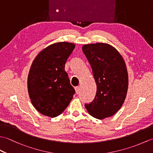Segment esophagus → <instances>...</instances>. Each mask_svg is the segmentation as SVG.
I'll list each match as a JSON object with an SVG mask.
<instances>
[{"label": "esophagus", "mask_w": 153, "mask_h": 153, "mask_svg": "<svg viewBox=\"0 0 153 153\" xmlns=\"http://www.w3.org/2000/svg\"><path fill=\"white\" fill-rule=\"evenodd\" d=\"M75 90H76V92L77 94H79L80 93V87L77 86L75 87Z\"/></svg>", "instance_id": "1"}]
</instances>
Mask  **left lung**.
<instances>
[{
  "mask_svg": "<svg viewBox=\"0 0 153 153\" xmlns=\"http://www.w3.org/2000/svg\"><path fill=\"white\" fill-rule=\"evenodd\" d=\"M82 50L97 84L95 99L85 104V108L97 119L112 116L121 108L128 92V74L125 62L115 48L106 43L85 45Z\"/></svg>",
  "mask_w": 153,
  "mask_h": 153,
  "instance_id": "8db88e82",
  "label": "left lung"
}]
</instances>
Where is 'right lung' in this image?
<instances>
[{"label":"right lung","instance_id":"right-lung-1","mask_svg":"<svg viewBox=\"0 0 153 153\" xmlns=\"http://www.w3.org/2000/svg\"><path fill=\"white\" fill-rule=\"evenodd\" d=\"M75 45L60 42L50 45L35 58L27 77L29 95L38 112L54 118L67 108L76 93L65 64Z\"/></svg>","mask_w":153,"mask_h":153}]
</instances>
